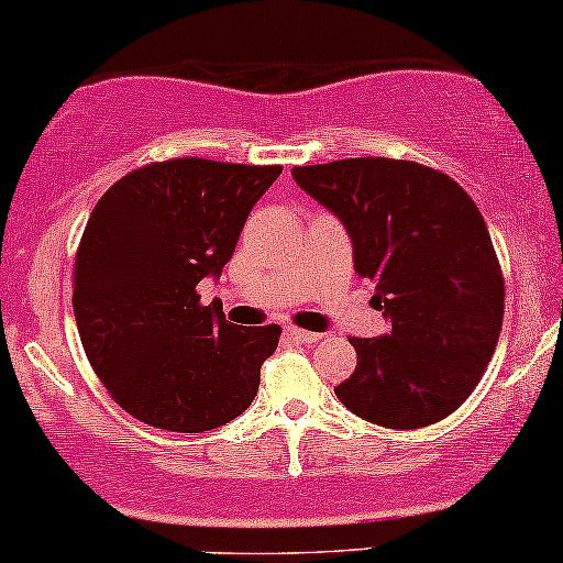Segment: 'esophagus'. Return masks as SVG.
<instances>
[{"label": "esophagus", "mask_w": 563, "mask_h": 563, "mask_svg": "<svg viewBox=\"0 0 563 563\" xmlns=\"http://www.w3.org/2000/svg\"><path fill=\"white\" fill-rule=\"evenodd\" d=\"M286 335L290 341H299V343H317L320 341V333H309V330H301V328H286Z\"/></svg>", "instance_id": "esophagus-1"}]
</instances>
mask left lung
I'll return each mask as SVG.
<instances>
[{
  "mask_svg": "<svg viewBox=\"0 0 563 563\" xmlns=\"http://www.w3.org/2000/svg\"><path fill=\"white\" fill-rule=\"evenodd\" d=\"M294 180L346 228L358 277L375 283L390 330L351 338L346 409L393 430L456 411L496 351L504 275L470 194L417 162L358 157L294 167Z\"/></svg>",
  "mask_w": 563,
  "mask_h": 563,
  "instance_id": "8db88e82",
  "label": "left lung"
}]
</instances>
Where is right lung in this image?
<instances>
[{
  "mask_svg": "<svg viewBox=\"0 0 563 563\" xmlns=\"http://www.w3.org/2000/svg\"><path fill=\"white\" fill-rule=\"evenodd\" d=\"M280 165L167 159L120 178L93 207L76 256L80 343L128 415L170 432H205L254 401L280 328H235L201 307L246 217Z\"/></svg>",
  "mask_w": 563,
  "mask_h": 563,
  "instance_id": "obj_1",
  "label": "right lung"
}]
</instances>
